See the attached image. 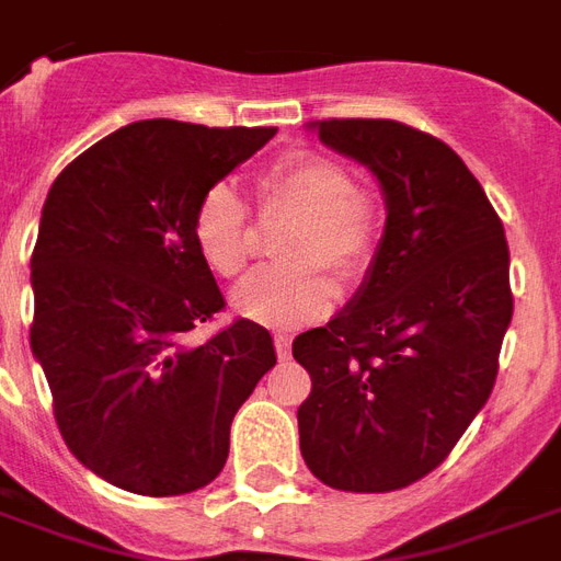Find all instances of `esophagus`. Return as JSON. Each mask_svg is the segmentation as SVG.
<instances>
[{"label": "esophagus", "instance_id": "esophagus-1", "mask_svg": "<svg viewBox=\"0 0 561 561\" xmlns=\"http://www.w3.org/2000/svg\"><path fill=\"white\" fill-rule=\"evenodd\" d=\"M276 355H279L282 360H288L290 358V337L288 334H276Z\"/></svg>", "mask_w": 561, "mask_h": 561}]
</instances>
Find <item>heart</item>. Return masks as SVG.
Returning <instances> with one entry per match:
<instances>
[{
  "label": "heart",
  "instance_id": "obj_1",
  "mask_svg": "<svg viewBox=\"0 0 561 561\" xmlns=\"http://www.w3.org/2000/svg\"><path fill=\"white\" fill-rule=\"evenodd\" d=\"M262 211H285L297 224L282 244L288 267L262 271L241 282L232 306L267 329H297L329 314L337 285L323 271L355 282L373 267L381 244V206L369 192L352 188V174L320 153H290L259 178ZM192 236L197 253L224 279L244 273L253 255V232L244 201L227 183H215L194 206Z\"/></svg>",
  "mask_w": 561,
  "mask_h": 561
}]
</instances>
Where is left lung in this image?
Returning a JSON list of instances; mask_svg holds the SVG:
<instances>
[{
  "label": "left lung",
  "instance_id": "8db88e82",
  "mask_svg": "<svg viewBox=\"0 0 561 561\" xmlns=\"http://www.w3.org/2000/svg\"><path fill=\"white\" fill-rule=\"evenodd\" d=\"M308 130L373 171L387 220L350 302L294 341L311 375L299 448L325 486L392 492L448 457L495 387L510 247L483 186L436 136L390 118Z\"/></svg>",
  "mask_w": 561,
  "mask_h": 561
}]
</instances>
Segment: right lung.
<instances>
[{"instance_id": "right-lung-1", "label": "right lung", "mask_w": 561, "mask_h": 561, "mask_svg": "<svg viewBox=\"0 0 561 561\" xmlns=\"http://www.w3.org/2000/svg\"><path fill=\"white\" fill-rule=\"evenodd\" d=\"M273 134L145 118L48 188L31 255V352L69 451L125 492L186 495L218 478L232 416L276 364L253 320L192 341L224 308L194 244V206Z\"/></svg>"}]
</instances>
